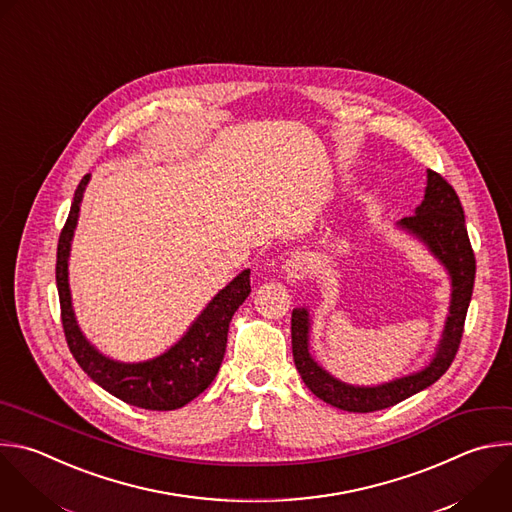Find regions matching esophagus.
<instances>
[{
	"mask_svg": "<svg viewBox=\"0 0 512 512\" xmlns=\"http://www.w3.org/2000/svg\"><path fill=\"white\" fill-rule=\"evenodd\" d=\"M311 265H313V261H311V257H309L307 253L295 251V253H291V255L285 259L283 271L287 273V277H289L291 281H297V279H303V277L309 273Z\"/></svg>",
	"mask_w": 512,
	"mask_h": 512,
	"instance_id": "obj_1",
	"label": "esophagus"
}]
</instances>
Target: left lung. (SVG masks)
<instances>
[{"mask_svg": "<svg viewBox=\"0 0 512 512\" xmlns=\"http://www.w3.org/2000/svg\"><path fill=\"white\" fill-rule=\"evenodd\" d=\"M400 227L414 233L428 249L444 263L452 277V301L450 315L446 319L442 342L436 350L434 360L428 368L418 374L394 380L390 384L374 388H356L344 384L329 376L319 368L307 350V333H309V315L305 309H293L291 313V346L293 362L301 374L305 386L323 402L346 410V412H376L390 408L420 390L432 386L454 362L462 331L464 319L470 305L476 259L464 225V211L460 199L452 185L434 170H428V187L422 205L416 209V215L404 217Z\"/></svg>", "mask_w": 512, "mask_h": 512, "instance_id": "left-lung-1", "label": "left lung"}]
</instances>
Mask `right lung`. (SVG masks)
<instances>
[{"label":"right lung","instance_id":"right-lung-1","mask_svg":"<svg viewBox=\"0 0 512 512\" xmlns=\"http://www.w3.org/2000/svg\"><path fill=\"white\" fill-rule=\"evenodd\" d=\"M88 181L90 175H84L74 193L70 215L58 239L56 255L60 315L68 348L80 368L118 400L144 410L183 408L211 386L221 368L227 350V331L231 317L251 293V271L245 269L225 289H221L197 317L181 342L166 354L142 364H120L104 358L82 335L72 311L68 287L70 241L78 221L82 193Z\"/></svg>","mask_w":512,"mask_h":512}]
</instances>
